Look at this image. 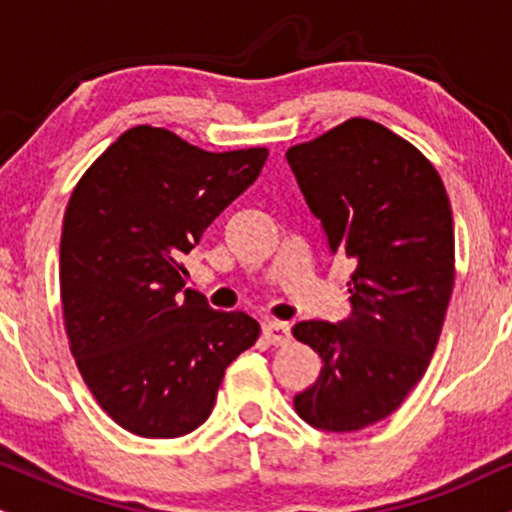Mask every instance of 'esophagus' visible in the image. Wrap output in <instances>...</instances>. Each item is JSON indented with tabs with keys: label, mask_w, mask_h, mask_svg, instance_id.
<instances>
[{
	"label": "esophagus",
	"mask_w": 512,
	"mask_h": 512,
	"mask_svg": "<svg viewBox=\"0 0 512 512\" xmlns=\"http://www.w3.org/2000/svg\"><path fill=\"white\" fill-rule=\"evenodd\" d=\"M262 336L267 338V343H272V346H283V343L291 341V324L269 319V322H264L262 326Z\"/></svg>",
	"instance_id": "34e87169"
}]
</instances>
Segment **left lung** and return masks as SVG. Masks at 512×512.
<instances>
[{"instance_id":"8db88e82","label":"left lung","mask_w":512,"mask_h":512,"mask_svg":"<svg viewBox=\"0 0 512 512\" xmlns=\"http://www.w3.org/2000/svg\"><path fill=\"white\" fill-rule=\"evenodd\" d=\"M286 159L329 252L355 267L346 319L293 326L324 362L293 405L322 432H357L400 408L439 343L455 279L451 202L429 159L377 121L350 119Z\"/></svg>"}]
</instances>
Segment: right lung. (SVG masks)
<instances>
[{
	"label": "right lung",
	"instance_id": "obj_1",
	"mask_svg": "<svg viewBox=\"0 0 512 512\" xmlns=\"http://www.w3.org/2000/svg\"><path fill=\"white\" fill-rule=\"evenodd\" d=\"M267 155L205 152L166 128L135 126L73 190L59 248L66 334L92 396L131 434L176 439L200 427L226 367L260 336L245 312L183 291L181 260Z\"/></svg>",
	"mask_w": 512,
	"mask_h": 512
}]
</instances>
